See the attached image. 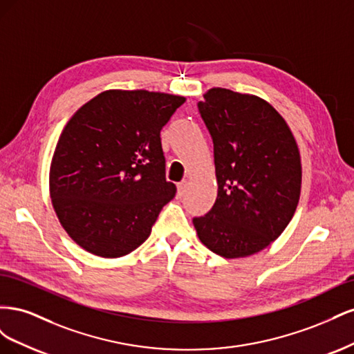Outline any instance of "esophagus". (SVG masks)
I'll return each instance as SVG.
<instances>
[{"instance_id": "1", "label": "esophagus", "mask_w": 354, "mask_h": 354, "mask_svg": "<svg viewBox=\"0 0 354 354\" xmlns=\"http://www.w3.org/2000/svg\"><path fill=\"white\" fill-rule=\"evenodd\" d=\"M177 190H178V195H185L187 192V180L180 181V183L177 185Z\"/></svg>"}]
</instances>
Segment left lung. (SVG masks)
<instances>
[{
  "mask_svg": "<svg viewBox=\"0 0 354 354\" xmlns=\"http://www.w3.org/2000/svg\"><path fill=\"white\" fill-rule=\"evenodd\" d=\"M203 99L198 109L214 143L218 194L194 224L212 252L239 259L264 250L291 221L301 160L288 124L266 100L227 88Z\"/></svg>",
  "mask_w": 354,
  "mask_h": 354,
  "instance_id": "obj_1",
  "label": "left lung"
}]
</instances>
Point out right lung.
<instances>
[{
  "label": "right lung",
  "mask_w": 354,
  "mask_h": 354,
  "mask_svg": "<svg viewBox=\"0 0 354 354\" xmlns=\"http://www.w3.org/2000/svg\"><path fill=\"white\" fill-rule=\"evenodd\" d=\"M185 97L109 90L63 128L50 168L60 224L85 251L116 259L138 248L176 195L165 178L160 130Z\"/></svg>",
  "instance_id": "add662e5"
}]
</instances>
